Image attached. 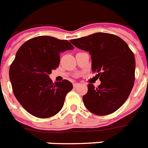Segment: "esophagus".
I'll return each mask as SVG.
<instances>
[{
	"label": "esophagus",
	"mask_w": 148,
	"mask_h": 148,
	"mask_svg": "<svg viewBox=\"0 0 148 148\" xmlns=\"http://www.w3.org/2000/svg\"><path fill=\"white\" fill-rule=\"evenodd\" d=\"M78 86H80L79 83H74V88H77Z\"/></svg>",
	"instance_id": "34e87169"
}]
</instances>
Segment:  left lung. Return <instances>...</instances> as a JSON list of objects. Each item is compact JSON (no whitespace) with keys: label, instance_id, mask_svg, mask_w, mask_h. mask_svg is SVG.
Here are the masks:
<instances>
[{"label":"left lung","instance_id":"1","mask_svg":"<svg viewBox=\"0 0 148 148\" xmlns=\"http://www.w3.org/2000/svg\"><path fill=\"white\" fill-rule=\"evenodd\" d=\"M80 49L89 51L92 71L97 72L101 84L97 88L88 84L83 96L86 108L99 116L112 114L119 109L130 95L135 80V58L127 43L108 33H95L73 39Z\"/></svg>","mask_w":148,"mask_h":148}]
</instances>
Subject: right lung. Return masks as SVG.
Returning a JSON list of instances; mask_svg holds the SVG:
<instances>
[{
    "label": "right lung",
    "instance_id": "1",
    "mask_svg": "<svg viewBox=\"0 0 148 148\" xmlns=\"http://www.w3.org/2000/svg\"><path fill=\"white\" fill-rule=\"evenodd\" d=\"M74 49L66 40L39 36L21 45L9 70L12 90L21 106L31 115L47 118L63 108L73 85L67 80L55 82L49 74L60 64V53Z\"/></svg>",
    "mask_w": 148,
    "mask_h": 148
}]
</instances>
